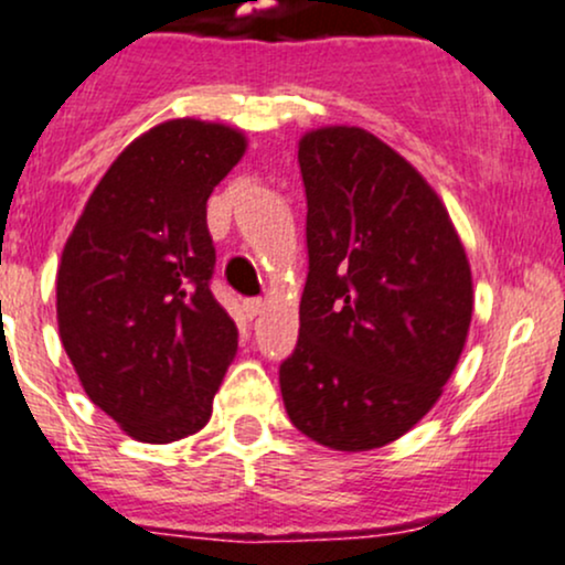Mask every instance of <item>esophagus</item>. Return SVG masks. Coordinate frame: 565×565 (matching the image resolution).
<instances>
[{
    "label": "esophagus",
    "mask_w": 565,
    "mask_h": 565,
    "mask_svg": "<svg viewBox=\"0 0 565 565\" xmlns=\"http://www.w3.org/2000/svg\"><path fill=\"white\" fill-rule=\"evenodd\" d=\"M263 300L260 297H246L244 300V313H246V319H257V316L263 313Z\"/></svg>",
    "instance_id": "esophagus-1"
}]
</instances>
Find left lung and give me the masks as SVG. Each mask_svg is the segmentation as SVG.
Here are the masks:
<instances>
[{
	"label": "left lung",
	"mask_w": 565,
	"mask_h": 565,
	"mask_svg": "<svg viewBox=\"0 0 565 565\" xmlns=\"http://www.w3.org/2000/svg\"><path fill=\"white\" fill-rule=\"evenodd\" d=\"M308 281L278 369L291 425L337 451L412 430L451 377L472 316L468 255L404 157L359 127L300 140Z\"/></svg>",
	"instance_id": "1"
}]
</instances>
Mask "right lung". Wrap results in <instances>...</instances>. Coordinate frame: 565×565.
<instances>
[{
  "instance_id": "obj_1",
  "label": "right lung",
  "mask_w": 565,
  "mask_h": 565,
  "mask_svg": "<svg viewBox=\"0 0 565 565\" xmlns=\"http://www.w3.org/2000/svg\"><path fill=\"white\" fill-rule=\"evenodd\" d=\"M236 129L172 119L129 142L89 196L57 268V329L84 393L132 438L210 423L238 329L210 284L206 199L244 157Z\"/></svg>"
}]
</instances>
